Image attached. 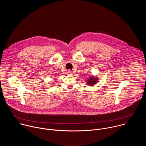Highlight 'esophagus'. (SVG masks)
<instances>
[{
	"label": "esophagus",
	"mask_w": 146,
	"mask_h": 146,
	"mask_svg": "<svg viewBox=\"0 0 146 146\" xmlns=\"http://www.w3.org/2000/svg\"><path fill=\"white\" fill-rule=\"evenodd\" d=\"M67 74L68 75H72L73 74V72L71 71L70 70H68L67 72Z\"/></svg>",
	"instance_id": "34e87169"
}]
</instances>
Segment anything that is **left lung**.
<instances>
[{
  "label": "left lung",
  "mask_w": 146,
  "mask_h": 146,
  "mask_svg": "<svg viewBox=\"0 0 146 146\" xmlns=\"http://www.w3.org/2000/svg\"><path fill=\"white\" fill-rule=\"evenodd\" d=\"M97 80V78L94 77H90V78H89V80H88V84L89 86H93L94 84H96Z\"/></svg>",
  "instance_id": "1"
}]
</instances>
